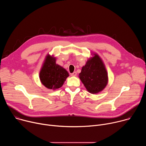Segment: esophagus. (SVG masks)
Here are the masks:
<instances>
[{
	"instance_id": "esophagus-1",
	"label": "esophagus",
	"mask_w": 146,
	"mask_h": 146,
	"mask_svg": "<svg viewBox=\"0 0 146 146\" xmlns=\"http://www.w3.org/2000/svg\"><path fill=\"white\" fill-rule=\"evenodd\" d=\"M76 75H77L76 72H74L73 73H71V76H76Z\"/></svg>"
}]
</instances>
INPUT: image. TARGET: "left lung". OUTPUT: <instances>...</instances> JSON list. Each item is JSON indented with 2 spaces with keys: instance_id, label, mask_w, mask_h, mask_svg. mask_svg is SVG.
Returning <instances> with one entry per match:
<instances>
[{
  "instance_id": "1",
  "label": "left lung",
  "mask_w": 146,
  "mask_h": 146,
  "mask_svg": "<svg viewBox=\"0 0 146 146\" xmlns=\"http://www.w3.org/2000/svg\"><path fill=\"white\" fill-rule=\"evenodd\" d=\"M79 77L87 91L91 94L102 91L108 82L105 65L97 54L87 60L86 65L82 68Z\"/></svg>"
}]
</instances>
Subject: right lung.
I'll return each instance as SVG.
<instances>
[{
    "label": "right lung",
    "instance_id": "add662e5",
    "mask_svg": "<svg viewBox=\"0 0 146 146\" xmlns=\"http://www.w3.org/2000/svg\"><path fill=\"white\" fill-rule=\"evenodd\" d=\"M55 58L47 56L40 72L41 83L47 88L56 90L60 88L69 76L68 72L55 63Z\"/></svg>",
    "mask_w": 146,
    "mask_h": 146
}]
</instances>
